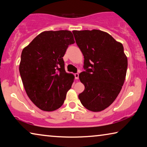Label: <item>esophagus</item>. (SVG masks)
Wrapping results in <instances>:
<instances>
[{"instance_id":"esophagus-1","label":"esophagus","mask_w":147,"mask_h":147,"mask_svg":"<svg viewBox=\"0 0 147 147\" xmlns=\"http://www.w3.org/2000/svg\"><path fill=\"white\" fill-rule=\"evenodd\" d=\"M74 77H75L76 80H78L79 78V74L78 73L74 74Z\"/></svg>"}]
</instances>
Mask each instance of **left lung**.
Wrapping results in <instances>:
<instances>
[{"label":"left lung","instance_id":"obj_1","mask_svg":"<svg viewBox=\"0 0 147 147\" xmlns=\"http://www.w3.org/2000/svg\"><path fill=\"white\" fill-rule=\"evenodd\" d=\"M73 33L84 55L86 70L79 74L85 89L78 98L89 110L102 111L115 100L125 80L128 59L123 46L99 30Z\"/></svg>","mask_w":147,"mask_h":147}]
</instances>
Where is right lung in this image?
<instances>
[{"instance_id": "1", "label": "right lung", "mask_w": 147, "mask_h": 147, "mask_svg": "<svg viewBox=\"0 0 147 147\" xmlns=\"http://www.w3.org/2000/svg\"><path fill=\"white\" fill-rule=\"evenodd\" d=\"M74 43L70 31H45L22 51L19 73L24 88L41 110L54 111L63 105L74 78L65 72L63 57Z\"/></svg>"}]
</instances>
